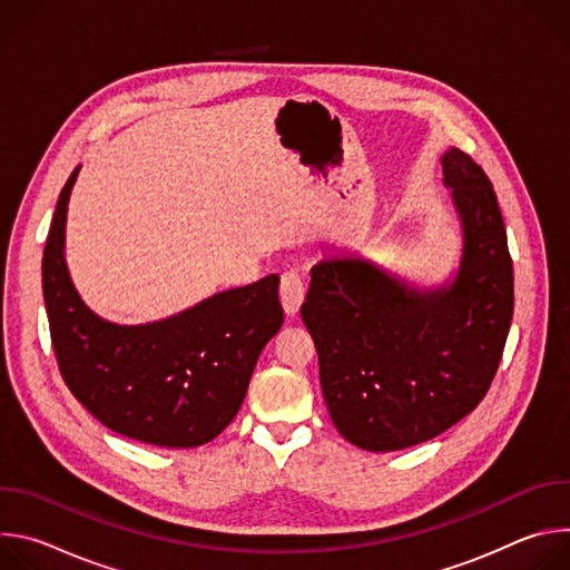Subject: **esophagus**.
<instances>
[{
    "label": "esophagus",
    "instance_id": "1",
    "mask_svg": "<svg viewBox=\"0 0 570 570\" xmlns=\"http://www.w3.org/2000/svg\"><path fill=\"white\" fill-rule=\"evenodd\" d=\"M279 297L284 304V311L288 315H295L299 311V304L304 302V279L299 273L295 271H286L282 275V284H279Z\"/></svg>",
    "mask_w": 570,
    "mask_h": 570
}]
</instances>
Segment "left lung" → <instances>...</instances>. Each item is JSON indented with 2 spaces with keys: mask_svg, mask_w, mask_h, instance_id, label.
Here are the masks:
<instances>
[{
  "mask_svg": "<svg viewBox=\"0 0 570 570\" xmlns=\"http://www.w3.org/2000/svg\"><path fill=\"white\" fill-rule=\"evenodd\" d=\"M462 225L455 277L420 291L365 257L311 268L299 313L338 433L365 451L433 440L482 401L514 313L508 234L490 178L460 148L442 155Z\"/></svg>",
  "mask_w": 570,
  "mask_h": 570,
  "instance_id": "1",
  "label": "left lung"
}]
</instances>
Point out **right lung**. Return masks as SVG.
Listing matches in <instances>:
<instances>
[{
  "mask_svg": "<svg viewBox=\"0 0 570 570\" xmlns=\"http://www.w3.org/2000/svg\"><path fill=\"white\" fill-rule=\"evenodd\" d=\"M78 169L60 191L42 257L60 374L110 431L153 446H200L236 417L262 350L282 327L279 277L135 327L99 317L76 293L65 262L67 203Z\"/></svg>",
  "mask_w": 570,
  "mask_h": 570,
  "instance_id": "right-lung-1",
  "label": "right lung"
}]
</instances>
